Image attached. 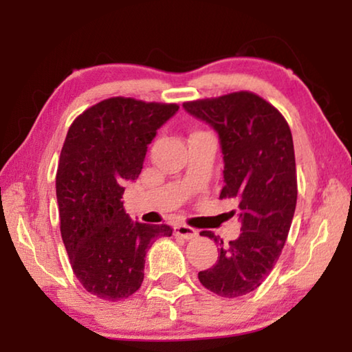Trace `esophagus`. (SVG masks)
<instances>
[{"label":"esophagus","mask_w":352,"mask_h":352,"mask_svg":"<svg viewBox=\"0 0 352 352\" xmlns=\"http://www.w3.org/2000/svg\"><path fill=\"white\" fill-rule=\"evenodd\" d=\"M174 231H175V236L183 237V239H194V237L197 236V231L190 228L188 225H177Z\"/></svg>","instance_id":"obj_1"}]
</instances>
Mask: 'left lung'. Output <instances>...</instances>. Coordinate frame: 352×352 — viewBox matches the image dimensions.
I'll return each mask as SVG.
<instances>
[{
	"label": "left lung",
	"instance_id": "8db88e82",
	"mask_svg": "<svg viewBox=\"0 0 352 352\" xmlns=\"http://www.w3.org/2000/svg\"><path fill=\"white\" fill-rule=\"evenodd\" d=\"M190 115L216 130L223 153L220 199L239 204L241 236L219 243V258L199 273L200 283L223 298L247 295L269 276L287 239L296 206L294 140L287 121L275 107L252 91L183 104ZM236 211H233L234 214Z\"/></svg>",
	"mask_w": 352,
	"mask_h": 352
}]
</instances>
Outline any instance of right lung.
Returning <instances> with one entry per match:
<instances>
[{"mask_svg":"<svg viewBox=\"0 0 352 352\" xmlns=\"http://www.w3.org/2000/svg\"><path fill=\"white\" fill-rule=\"evenodd\" d=\"M177 104L110 98L77 116L56 174L62 239L76 278L91 295L119 301L144 279L147 248L172 236L169 225L132 222L124 184L141 174L147 146Z\"/></svg>","mask_w":352,"mask_h":352,"instance_id":"obj_1","label":"right lung"}]
</instances>
